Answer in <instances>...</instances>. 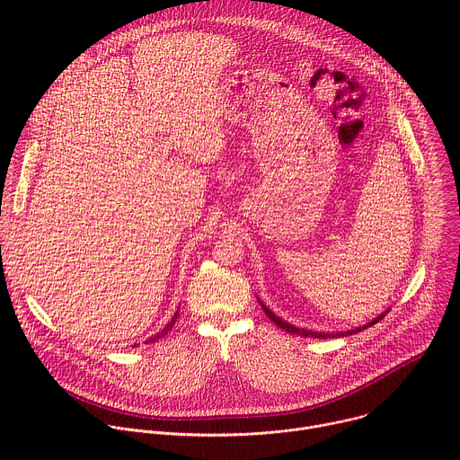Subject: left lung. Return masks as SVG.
Segmentation results:
<instances>
[{
	"instance_id": "8db88e82",
	"label": "left lung",
	"mask_w": 460,
	"mask_h": 460,
	"mask_svg": "<svg viewBox=\"0 0 460 460\" xmlns=\"http://www.w3.org/2000/svg\"><path fill=\"white\" fill-rule=\"evenodd\" d=\"M260 302V300H258ZM260 305H261V309H264V313L268 314V318L270 320H273L279 327H282L284 332H288V333H293V335H300V337H311V339H335V337H344V335H353V333H358V332H362V330H366V327H369V325H373V323H376L382 316H385V313H389V309L385 311V313H382V314H378L376 318H373L371 322H367V323H364V325H360V327H355V330H348V332H337V333H322V332H311V330H304V327H296V325H293V323H288L286 320H282L280 316H277L264 302H260Z\"/></svg>"
}]
</instances>
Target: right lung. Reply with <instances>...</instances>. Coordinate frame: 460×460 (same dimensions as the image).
<instances>
[{
	"label": "right lung",
	"mask_w": 460,
	"mask_h": 460,
	"mask_svg": "<svg viewBox=\"0 0 460 460\" xmlns=\"http://www.w3.org/2000/svg\"><path fill=\"white\" fill-rule=\"evenodd\" d=\"M176 318H178V311H176V313H174V316H172V318H171V322H169V323H167V325H165V327H164V330H162V332H160V333H156V335H155V337H151V339H147V341H146V344H147V342H156V341H160V339H162V337H165V335H167V333H169V332H171V327H172V325H174V322H176ZM135 346H137V344H135Z\"/></svg>",
	"instance_id": "add662e5"
}]
</instances>
